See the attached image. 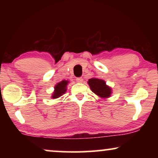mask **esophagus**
Listing matches in <instances>:
<instances>
[{
    "instance_id": "obj_1",
    "label": "esophagus",
    "mask_w": 158,
    "mask_h": 158,
    "mask_svg": "<svg viewBox=\"0 0 158 158\" xmlns=\"http://www.w3.org/2000/svg\"><path fill=\"white\" fill-rule=\"evenodd\" d=\"M76 81L77 82V83H83V77H77L76 78Z\"/></svg>"
}]
</instances>
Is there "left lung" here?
Segmentation results:
<instances>
[{"mask_svg": "<svg viewBox=\"0 0 158 158\" xmlns=\"http://www.w3.org/2000/svg\"><path fill=\"white\" fill-rule=\"evenodd\" d=\"M88 83L92 91L101 98H108L111 95V88L106 85L103 80L91 78L88 80Z\"/></svg>", "mask_w": 158, "mask_h": 158, "instance_id": "obj_1", "label": "left lung"}]
</instances>
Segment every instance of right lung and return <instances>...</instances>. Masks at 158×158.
I'll return each instance as SVG.
<instances>
[{"label":"right lung","instance_id":"add662e5","mask_svg":"<svg viewBox=\"0 0 158 158\" xmlns=\"http://www.w3.org/2000/svg\"><path fill=\"white\" fill-rule=\"evenodd\" d=\"M68 81H62L60 83H57L55 87V92L52 95V98H57L64 94L66 91V85H68Z\"/></svg>","mask_w":158,"mask_h":158}]
</instances>
